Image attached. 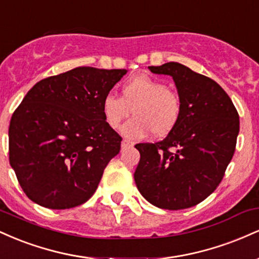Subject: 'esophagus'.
Segmentation results:
<instances>
[{
	"instance_id": "obj_1",
	"label": "esophagus",
	"mask_w": 259,
	"mask_h": 259,
	"mask_svg": "<svg viewBox=\"0 0 259 259\" xmlns=\"http://www.w3.org/2000/svg\"><path fill=\"white\" fill-rule=\"evenodd\" d=\"M133 146H134L133 141H129V140H123V141H121V150H124V148H127V147H133Z\"/></svg>"
}]
</instances>
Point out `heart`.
Instances as JSON below:
<instances>
[{"label": "heart", "instance_id": "1", "mask_svg": "<svg viewBox=\"0 0 259 259\" xmlns=\"http://www.w3.org/2000/svg\"><path fill=\"white\" fill-rule=\"evenodd\" d=\"M132 111L135 117L121 127L124 138L141 140L151 133L165 136L179 123L183 102L164 81L140 74L123 85L121 97L108 94L102 100L103 119L112 129H118Z\"/></svg>", "mask_w": 259, "mask_h": 259}]
</instances>
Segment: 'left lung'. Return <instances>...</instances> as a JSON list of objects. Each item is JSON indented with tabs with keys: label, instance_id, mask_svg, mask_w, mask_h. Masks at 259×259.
I'll return each instance as SVG.
<instances>
[{
	"label": "left lung",
	"instance_id": "8db88e82",
	"mask_svg": "<svg viewBox=\"0 0 259 259\" xmlns=\"http://www.w3.org/2000/svg\"><path fill=\"white\" fill-rule=\"evenodd\" d=\"M173 78L183 102L179 123L156 144H138L134 179L140 194L163 209L194 207L221 184L236 146L240 120L214 80L177 62L148 67Z\"/></svg>",
	"mask_w": 259,
	"mask_h": 259
}]
</instances>
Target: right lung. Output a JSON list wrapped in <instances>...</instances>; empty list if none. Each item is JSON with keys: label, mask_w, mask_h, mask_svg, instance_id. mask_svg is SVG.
I'll use <instances>...</instances> for the list:
<instances>
[{"label": "right lung", "mask_w": 259, "mask_h": 259, "mask_svg": "<svg viewBox=\"0 0 259 259\" xmlns=\"http://www.w3.org/2000/svg\"><path fill=\"white\" fill-rule=\"evenodd\" d=\"M126 69L78 67L38 81L12 115L10 163L25 195L51 209L82 204L120 151L102 100Z\"/></svg>", "instance_id": "1"}]
</instances>
